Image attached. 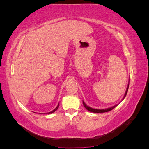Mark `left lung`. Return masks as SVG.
Masks as SVG:
<instances>
[{
  "instance_id": "8db88e82",
  "label": "left lung",
  "mask_w": 149,
  "mask_h": 149,
  "mask_svg": "<svg viewBox=\"0 0 149 149\" xmlns=\"http://www.w3.org/2000/svg\"><path fill=\"white\" fill-rule=\"evenodd\" d=\"M128 88H129V84H128V85H127V89H126V91H125V95H124V97H123V99H124V98L125 97L126 95H127V91H128ZM83 104H84V107H85V108H86V109H87V110H89V112H95V113H103V112H109V111L112 110V109H114V108L116 107H117L118 104H116V105L114 106V107H110V108H107V109L99 110V109H95V108H91V107H88V106H87V104H85V103L84 101H83Z\"/></svg>"
}]
</instances>
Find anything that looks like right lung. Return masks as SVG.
Wrapping results in <instances>:
<instances>
[{
	"mask_svg": "<svg viewBox=\"0 0 149 149\" xmlns=\"http://www.w3.org/2000/svg\"><path fill=\"white\" fill-rule=\"evenodd\" d=\"M58 107H59V104L57 106V107H56V108H55V109H54V110H52V111H51V112H50L49 113V114H52V113H53L54 112H55V111H56V110L58 109Z\"/></svg>",
	"mask_w": 149,
	"mask_h": 149,
	"instance_id": "obj_1",
	"label": "right lung"
}]
</instances>
